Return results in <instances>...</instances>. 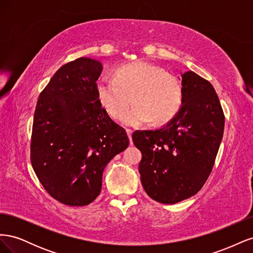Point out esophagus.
Returning <instances> with one entry per match:
<instances>
[{"instance_id": "1", "label": "esophagus", "mask_w": 253, "mask_h": 253, "mask_svg": "<svg viewBox=\"0 0 253 253\" xmlns=\"http://www.w3.org/2000/svg\"><path fill=\"white\" fill-rule=\"evenodd\" d=\"M126 134H127V136H128L129 142H131V144H133V140H132V133H133V131H132L131 128H126Z\"/></svg>"}]
</instances>
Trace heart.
<instances>
[{
    "label": "heart",
    "instance_id": "b5f03b06",
    "mask_svg": "<svg viewBox=\"0 0 253 253\" xmlns=\"http://www.w3.org/2000/svg\"><path fill=\"white\" fill-rule=\"evenodd\" d=\"M97 97L114 119L125 117L127 126H140L153 120L165 124L176 116L183 102V89L175 75L162 66L138 60L121 65L114 78L101 77L96 84Z\"/></svg>",
    "mask_w": 253,
    "mask_h": 253
}]
</instances>
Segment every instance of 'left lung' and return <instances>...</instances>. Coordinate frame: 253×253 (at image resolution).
Returning a JSON list of instances; mask_svg holds the SVG:
<instances>
[{
  "instance_id": "left-lung-1",
  "label": "left lung",
  "mask_w": 253,
  "mask_h": 253,
  "mask_svg": "<svg viewBox=\"0 0 253 253\" xmlns=\"http://www.w3.org/2000/svg\"><path fill=\"white\" fill-rule=\"evenodd\" d=\"M181 78L183 102L176 116L159 129L132 135L142 154L143 189L162 204L179 203L203 188L224 134V112L212 84L191 71Z\"/></svg>"
}]
</instances>
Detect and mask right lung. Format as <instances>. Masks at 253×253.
<instances>
[{"instance_id": "add662e5", "label": "right lung", "mask_w": 253, "mask_h": 253, "mask_svg": "<svg viewBox=\"0 0 253 253\" xmlns=\"http://www.w3.org/2000/svg\"><path fill=\"white\" fill-rule=\"evenodd\" d=\"M102 65L78 58L61 66L37 102L30 162L46 192L67 206H86L100 194L105 166L128 147L124 127L97 97Z\"/></svg>"}]
</instances>
